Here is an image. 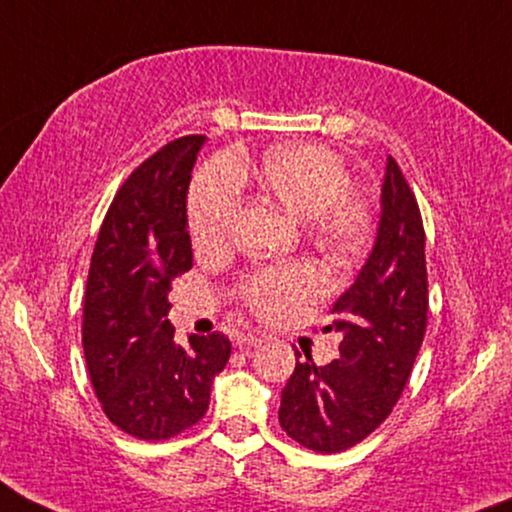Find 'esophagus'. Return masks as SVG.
<instances>
[{
	"mask_svg": "<svg viewBox=\"0 0 512 512\" xmlns=\"http://www.w3.org/2000/svg\"><path fill=\"white\" fill-rule=\"evenodd\" d=\"M264 342V335H260V333H238V338H236V345L238 347H257V345H262Z\"/></svg>",
	"mask_w": 512,
	"mask_h": 512,
	"instance_id": "1",
	"label": "esophagus"
}]
</instances>
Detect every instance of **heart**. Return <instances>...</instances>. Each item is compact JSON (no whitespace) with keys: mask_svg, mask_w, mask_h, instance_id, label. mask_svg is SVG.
Segmentation results:
<instances>
[{"mask_svg":"<svg viewBox=\"0 0 512 512\" xmlns=\"http://www.w3.org/2000/svg\"><path fill=\"white\" fill-rule=\"evenodd\" d=\"M260 184L283 210L307 219V231L321 248L349 252L364 243L371 208L364 193L349 189L340 155L319 144H293L269 151L260 165ZM243 203V184L231 160H219L196 177L189 200L191 234L200 248H215L229 236ZM321 288V276L307 264L262 269L241 286L255 312L278 316Z\"/></svg>","mask_w":512,"mask_h":512,"instance_id":"obj_1","label":"heart"}]
</instances>
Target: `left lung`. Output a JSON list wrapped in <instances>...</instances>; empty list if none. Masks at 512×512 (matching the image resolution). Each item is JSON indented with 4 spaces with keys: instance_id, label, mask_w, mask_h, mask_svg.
Here are the masks:
<instances>
[{
    "instance_id": "left-lung-1",
    "label": "left lung",
    "mask_w": 512,
    "mask_h": 512,
    "mask_svg": "<svg viewBox=\"0 0 512 512\" xmlns=\"http://www.w3.org/2000/svg\"><path fill=\"white\" fill-rule=\"evenodd\" d=\"M333 314L335 331L342 333L340 359L316 366L304 354L278 409L281 428L319 454L359 444L390 416L428 326L423 219L392 155L371 255L333 304Z\"/></svg>"
}]
</instances>
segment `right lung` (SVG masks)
I'll return each mask as SVG.
<instances>
[{"mask_svg":"<svg viewBox=\"0 0 512 512\" xmlns=\"http://www.w3.org/2000/svg\"><path fill=\"white\" fill-rule=\"evenodd\" d=\"M205 137L172 141L129 174L96 241L84 293L82 345L103 413L158 442L196 425L231 357L222 333L174 342L170 283L191 269V170Z\"/></svg>","mask_w":512,"mask_h":512,"instance_id":"1","label":"right lung"}]
</instances>
